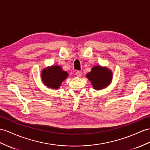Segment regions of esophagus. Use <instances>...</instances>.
<instances>
[{
  "mask_svg": "<svg viewBox=\"0 0 150 150\" xmlns=\"http://www.w3.org/2000/svg\"><path fill=\"white\" fill-rule=\"evenodd\" d=\"M76 75L77 77H81L82 76V73L81 71H76Z\"/></svg>",
  "mask_w": 150,
  "mask_h": 150,
  "instance_id": "34e87169",
  "label": "esophagus"
}]
</instances>
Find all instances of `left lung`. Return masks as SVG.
I'll return each instance as SVG.
<instances>
[{
	"label": "left lung",
	"instance_id": "8db88e82",
	"mask_svg": "<svg viewBox=\"0 0 150 150\" xmlns=\"http://www.w3.org/2000/svg\"><path fill=\"white\" fill-rule=\"evenodd\" d=\"M112 76L111 69L100 65L93 67L91 71L86 75V78L92 83L93 88L96 90L104 89L110 85Z\"/></svg>",
	"mask_w": 150,
	"mask_h": 150
}]
</instances>
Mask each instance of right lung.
<instances>
[{"mask_svg":"<svg viewBox=\"0 0 150 150\" xmlns=\"http://www.w3.org/2000/svg\"><path fill=\"white\" fill-rule=\"evenodd\" d=\"M41 80L46 87L58 90L62 83L68 77L67 71H64L59 65H52L43 69L41 72Z\"/></svg>","mask_w":150,"mask_h":150,"instance_id":"obj_1","label":"right lung"}]
</instances>
